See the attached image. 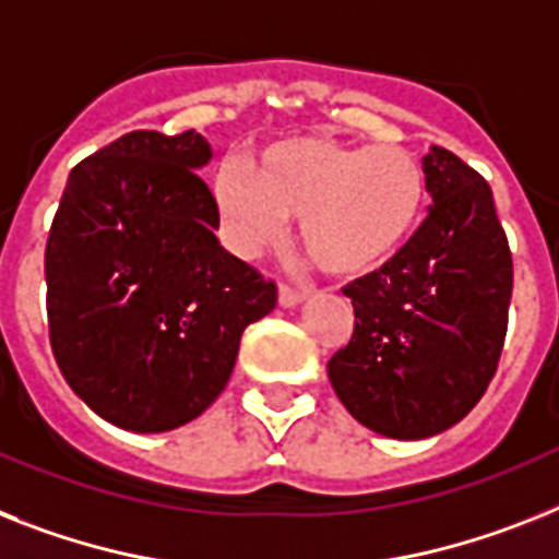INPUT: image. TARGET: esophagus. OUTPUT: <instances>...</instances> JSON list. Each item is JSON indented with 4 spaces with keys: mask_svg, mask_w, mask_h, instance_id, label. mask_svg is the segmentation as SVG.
Listing matches in <instances>:
<instances>
[{
    "mask_svg": "<svg viewBox=\"0 0 559 559\" xmlns=\"http://www.w3.org/2000/svg\"><path fill=\"white\" fill-rule=\"evenodd\" d=\"M308 294H311V288H294V285H280V306H285V308L299 306V302H302Z\"/></svg>",
    "mask_w": 559,
    "mask_h": 559,
    "instance_id": "esophagus-1",
    "label": "esophagus"
}]
</instances>
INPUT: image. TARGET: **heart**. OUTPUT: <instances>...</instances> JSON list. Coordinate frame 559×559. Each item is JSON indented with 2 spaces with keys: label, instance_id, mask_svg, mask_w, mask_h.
<instances>
[{
  "label": "heart",
  "instance_id": "heart-1",
  "mask_svg": "<svg viewBox=\"0 0 559 559\" xmlns=\"http://www.w3.org/2000/svg\"><path fill=\"white\" fill-rule=\"evenodd\" d=\"M211 191L225 239L242 257L280 242L288 216H299L308 257L329 274L359 276L412 239L426 174L400 145L290 136L265 147L253 168L223 165Z\"/></svg>",
  "mask_w": 559,
  "mask_h": 559
}]
</instances>
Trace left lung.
<instances>
[{"mask_svg": "<svg viewBox=\"0 0 559 559\" xmlns=\"http://www.w3.org/2000/svg\"><path fill=\"white\" fill-rule=\"evenodd\" d=\"M423 174L435 205L380 271L345 285L354 334L329 359L348 414L394 440L440 435L479 403L500 362L514 285L486 179L437 145Z\"/></svg>", "mask_w": 559, "mask_h": 559, "instance_id": "8db88e82", "label": "left lung"}]
</instances>
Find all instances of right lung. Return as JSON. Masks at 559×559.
<instances>
[{"mask_svg":"<svg viewBox=\"0 0 559 559\" xmlns=\"http://www.w3.org/2000/svg\"><path fill=\"white\" fill-rule=\"evenodd\" d=\"M202 133L131 131L68 177L45 248L50 348L73 394L124 431L200 417L276 285L219 246Z\"/></svg>","mask_w":559,"mask_h":559,"instance_id":"1","label":"right lung"}]
</instances>
